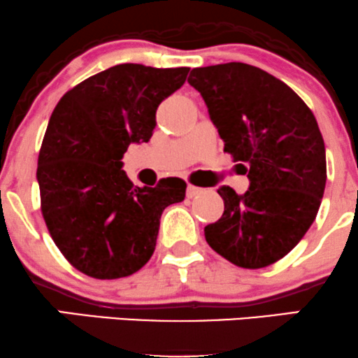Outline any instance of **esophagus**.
I'll return each mask as SVG.
<instances>
[{"label": "esophagus", "mask_w": 358, "mask_h": 358, "mask_svg": "<svg viewBox=\"0 0 358 358\" xmlns=\"http://www.w3.org/2000/svg\"><path fill=\"white\" fill-rule=\"evenodd\" d=\"M203 192V188H200V187H196V185H188L187 187V196L188 199H193V196H196L199 195V193H202Z\"/></svg>", "instance_id": "1"}]
</instances>
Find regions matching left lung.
<instances>
[{
    "mask_svg": "<svg viewBox=\"0 0 358 358\" xmlns=\"http://www.w3.org/2000/svg\"><path fill=\"white\" fill-rule=\"evenodd\" d=\"M188 84L250 182L244 195L217 190L224 213L205 227V239L239 268L274 264L303 239L322 203L327 156L318 122L293 89L254 65L193 69Z\"/></svg>",
    "mask_w": 358,
    "mask_h": 358,
    "instance_id": "8db88e82",
    "label": "left lung"
}]
</instances>
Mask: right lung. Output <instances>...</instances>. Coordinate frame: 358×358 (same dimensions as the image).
<instances>
[{
	"label": "right lung",
	"instance_id": "obj_1",
	"mask_svg": "<svg viewBox=\"0 0 358 358\" xmlns=\"http://www.w3.org/2000/svg\"><path fill=\"white\" fill-rule=\"evenodd\" d=\"M188 71L114 65L67 90L53 109L36 168L40 208L55 245L80 273H136L153 256L163 210L185 199L182 178L134 187L121 158L131 143L151 138L156 109Z\"/></svg>",
	"mask_w": 358,
	"mask_h": 358
}]
</instances>
